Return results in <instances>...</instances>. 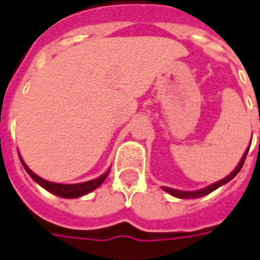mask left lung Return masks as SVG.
Here are the masks:
<instances>
[{"label":"left lung","mask_w":260,"mask_h":260,"mask_svg":"<svg viewBox=\"0 0 260 260\" xmlns=\"http://www.w3.org/2000/svg\"><path fill=\"white\" fill-rule=\"evenodd\" d=\"M247 151H249V150H246V152L243 154L240 163L237 164V167L233 170L230 175L227 176V177H224V179H221V180H218V182H215V183H212V185H209V186L204 187V189H199V190H177V189H172V187L164 186L163 189L167 193H170V195H173V197L176 198H182V199H197V198L205 197V195L211 193L212 190H215V189H218V187L222 186V185H225L227 182H230L233 177L240 172V169L243 167V163H244V158H246V155H247Z\"/></svg>","instance_id":"8db88e82"}]
</instances>
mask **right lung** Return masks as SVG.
<instances>
[{"mask_svg":"<svg viewBox=\"0 0 260 260\" xmlns=\"http://www.w3.org/2000/svg\"><path fill=\"white\" fill-rule=\"evenodd\" d=\"M20 160H21V157H20ZM21 164H23V167L26 169V172H27L30 177L36 182V183H39L40 186L45 187L48 192H51L53 195H56V197H61V198H68V199H73V198H80L83 197V195H87V193H90L91 190H94L97 187L100 186L105 180H106V177H108L109 172L108 170L105 175H102L100 177H97V179H93V180H88V182H83V183H75V185H62V183H53V182H48V180H45V179H42L38 175H35L30 169H28L26 163L21 160Z\"/></svg>","mask_w":260,"mask_h":260,"instance_id":"1","label":"right lung"}]
</instances>
